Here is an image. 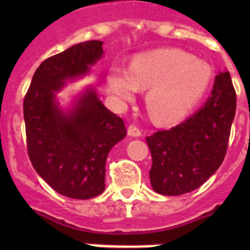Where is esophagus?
Listing matches in <instances>:
<instances>
[{
  "instance_id": "1",
  "label": "esophagus",
  "mask_w": 250,
  "mask_h": 250,
  "mask_svg": "<svg viewBox=\"0 0 250 250\" xmlns=\"http://www.w3.org/2000/svg\"><path fill=\"white\" fill-rule=\"evenodd\" d=\"M127 131H128L129 136H132V137L141 136V129L135 125H129L128 128H127Z\"/></svg>"
}]
</instances>
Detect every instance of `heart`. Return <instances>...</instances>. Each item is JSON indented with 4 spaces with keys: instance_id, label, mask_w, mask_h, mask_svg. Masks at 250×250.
Segmentation results:
<instances>
[{
    "instance_id": "1",
    "label": "heart",
    "mask_w": 250,
    "mask_h": 250,
    "mask_svg": "<svg viewBox=\"0 0 250 250\" xmlns=\"http://www.w3.org/2000/svg\"><path fill=\"white\" fill-rule=\"evenodd\" d=\"M213 80V68L180 49H156L137 54L129 68L114 63L107 84L121 102L132 101L147 89L145 104L158 123H174L197 106Z\"/></svg>"
}]
</instances>
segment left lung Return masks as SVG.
Wrapping results in <instances>:
<instances>
[{
	"mask_svg": "<svg viewBox=\"0 0 250 250\" xmlns=\"http://www.w3.org/2000/svg\"><path fill=\"white\" fill-rule=\"evenodd\" d=\"M236 111V92L229 72L215 76L211 96L201 109L170 129L146 137L152 153L153 189L178 196L197 189L225 160Z\"/></svg>",
	"mask_w": 250,
	"mask_h": 250,
	"instance_id": "obj_1",
	"label": "left lung"
}]
</instances>
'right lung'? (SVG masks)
I'll list each match as a JSON object with an SVG mask.
<instances>
[{"label": "right lung", "instance_id": "obj_1", "mask_svg": "<svg viewBox=\"0 0 250 250\" xmlns=\"http://www.w3.org/2000/svg\"><path fill=\"white\" fill-rule=\"evenodd\" d=\"M102 53V41L90 40L49 57L37 67L23 101L32 166L53 189L78 200L104 192L106 158L127 129L93 90L68 113L58 109L56 92L66 80L84 75Z\"/></svg>", "mask_w": 250, "mask_h": 250}]
</instances>
